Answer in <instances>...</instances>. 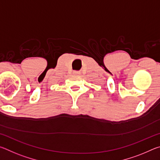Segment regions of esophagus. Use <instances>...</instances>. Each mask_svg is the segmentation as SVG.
Wrapping results in <instances>:
<instances>
[{"label":"esophagus","mask_w":160,"mask_h":160,"mask_svg":"<svg viewBox=\"0 0 160 160\" xmlns=\"http://www.w3.org/2000/svg\"><path fill=\"white\" fill-rule=\"evenodd\" d=\"M73 74L74 75H79L80 74V72L79 71H74L73 72Z\"/></svg>","instance_id":"esophagus-1"}]
</instances>
